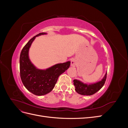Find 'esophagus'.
<instances>
[{
    "label": "esophagus",
    "instance_id": "34e87169",
    "mask_svg": "<svg viewBox=\"0 0 128 128\" xmlns=\"http://www.w3.org/2000/svg\"><path fill=\"white\" fill-rule=\"evenodd\" d=\"M70 64H71V66L72 67H75V66L76 64V61L75 59H72L71 60Z\"/></svg>",
    "mask_w": 128,
    "mask_h": 128
}]
</instances>
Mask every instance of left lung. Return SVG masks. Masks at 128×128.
<instances>
[{"label":"left lung","instance_id":"obj_1","mask_svg":"<svg viewBox=\"0 0 128 128\" xmlns=\"http://www.w3.org/2000/svg\"><path fill=\"white\" fill-rule=\"evenodd\" d=\"M107 77V72L104 75V78L99 82L88 84L84 83L81 81L77 80H73L74 85L75 87V91L78 94L84 96H91L94 94L102 88L105 83Z\"/></svg>","mask_w":128,"mask_h":128}]
</instances>
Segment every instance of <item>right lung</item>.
Listing matches in <instances>:
<instances>
[{"label": "right lung", "mask_w": 128, "mask_h": 128, "mask_svg": "<svg viewBox=\"0 0 128 128\" xmlns=\"http://www.w3.org/2000/svg\"><path fill=\"white\" fill-rule=\"evenodd\" d=\"M47 33L42 32L32 37L22 48L20 56V72L22 82L26 88L36 96H42L51 92L54 87L59 76L67 70L70 62L58 64L48 69H37L29 58V50L37 36Z\"/></svg>", "instance_id": "add662e5"}]
</instances>
